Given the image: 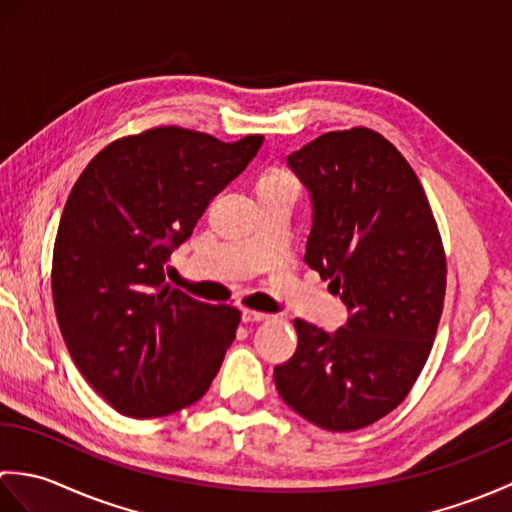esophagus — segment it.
<instances>
[{"instance_id": "34e87169", "label": "esophagus", "mask_w": 512, "mask_h": 512, "mask_svg": "<svg viewBox=\"0 0 512 512\" xmlns=\"http://www.w3.org/2000/svg\"><path fill=\"white\" fill-rule=\"evenodd\" d=\"M242 319H244V323H259V321H266V319H270V314H266V312H259V310H244L242 312Z\"/></svg>"}]
</instances>
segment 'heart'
<instances>
[{"label": "heart", "instance_id": "b5f03b06", "mask_svg": "<svg viewBox=\"0 0 512 512\" xmlns=\"http://www.w3.org/2000/svg\"><path fill=\"white\" fill-rule=\"evenodd\" d=\"M268 184H297V180L286 169H268L264 176L259 178L257 187H268Z\"/></svg>", "mask_w": 512, "mask_h": 512}]
</instances>
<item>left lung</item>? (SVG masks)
I'll return each mask as SVG.
<instances>
[{"instance_id": "obj_1", "label": "left lung", "mask_w": 512, "mask_h": 512, "mask_svg": "<svg viewBox=\"0 0 512 512\" xmlns=\"http://www.w3.org/2000/svg\"><path fill=\"white\" fill-rule=\"evenodd\" d=\"M312 193L306 264L330 279L350 319L334 334L295 319L279 396L328 431H356L407 398L436 339L447 255L422 184L374 129L328 132L288 156Z\"/></svg>"}]
</instances>
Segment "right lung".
<instances>
[{"label":"right lung","instance_id":"1","mask_svg":"<svg viewBox=\"0 0 512 512\" xmlns=\"http://www.w3.org/2000/svg\"><path fill=\"white\" fill-rule=\"evenodd\" d=\"M262 140L151 127L101 149L74 182L54 239V314L74 365L123 416H169L211 387L242 312L171 288L165 266Z\"/></svg>","mask_w":512,"mask_h":512}]
</instances>
